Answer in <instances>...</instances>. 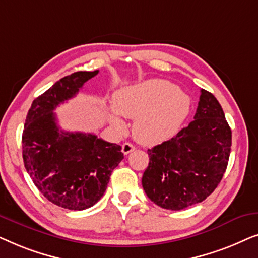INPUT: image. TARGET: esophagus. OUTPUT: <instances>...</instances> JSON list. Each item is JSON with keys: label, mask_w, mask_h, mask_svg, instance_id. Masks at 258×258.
Segmentation results:
<instances>
[{"label": "esophagus", "mask_w": 258, "mask_h": 258, "mask_svg": "<svg viewBox=\"0 0 258 258\" xmlns=\"http://www.w3.org/2000/svg\"><path fill=\"white\" fill-rule=\"evenodd\" d=\"M134 150H135V146H133L132 143H128V142L123 143V146H122V153L123 154L128 155V154L132 153V151H134Z\"/></svg>", "instance_id": "esophagus-1"}]
</instances>
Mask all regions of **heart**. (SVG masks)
I'll return each instance as SVG.
<instances>
[{
    "label": "heart",
    "mask_w": 258,
    "mask_h": 258,
    "mask_svg": "<svg viewBox=\"0 0 258 258\" xmlns=\"http://www.w3.org/2000/svg\"><path fill=\"white\" fill-rule=\"evenodd\" d=\"M115 110H108V119L117 129L124 128L121 116L135 118L134 137L147 146L170 140L179 132L188 117L191 101L167 80H148L124 87L112 97Z\"/></svg>",
    "instance_id": "heart-1"
}]
</instances>
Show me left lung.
I'll return each mask as SVG.
<instances>
[{
  "instance_id": "obj_1",
  "label": "left lung",
  "mask_w": 258,
  "mask_h": 258,
  "mask_svg": "<svg viewBox=\"0 0 258 258\" xmlns=\"http://www.w3.org/2000/svg\"><path fill=\"white\" fill-rule=\"evenodd\" d=\"M231 148V129L216 97L202 89L194 121L171 140L148 150L142 177L147 196L158 207L182 210L217 188Z\"/></svg>"
}]
</instances>
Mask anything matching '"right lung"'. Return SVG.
<instances>
[{"mask_svg": "<svg viewBox=\"0 0 258 258\" xmlns=\"http://www.w3.org/2000/svg\"><path fill=\"white\" fill-rule=\"evenodd\" d=\"M98 74L76 72L35 98L22 135L26 170L48 201L69 210H84L101 200L110 175L123 160L121 146L93 134L63 132L54 110Z\"/></svg>", "mask_w": 258, "mask_h": 258, "instance_id": "add662e5", "label": "right lung"}]
</instances>
